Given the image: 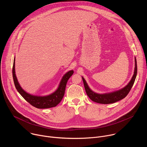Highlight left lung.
I'll list each match as a JSON object with an SVG mask.
<instances>
[{
    "label": "left lung",
    "mask_w": 147,
    "mask_h": 147,
    "mask_svg": "<svg viewBox=\"0 0 147 147\" xmlns=\"http://www.w3.org/2000/svg\"><path fill=\"white\" fill-rule=\"evenodd\" d=\"M137 73V61L135 57V67H134V74L130 81V82L127 84L123 88L113 91L111 92L108 93H105V94H98L96 92H94L88 86V84L87 83L86 80L83 77H82V79L83 81L84 86L86 91V93L88 97L94 102L96 103H102V104H109V103H113L116 102H117L127 95L129 92H130V90L131 89L134 82L135 81L136 76Z\"/></svg>",
    "instance_id": "8db88e82"
}]
</instances>
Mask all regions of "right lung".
Listing matches in <instances>:
<instances>
[{"mask_svg":"<svg viewBox=\"0 0 147 147\" xmlns=\"http://www.w3.org/2000/svg\"><path fill=\"white\" fill-rule=\"evenodd\" d=\"M73 73L74 71L71 70L67 71L63 76L57 90L52 94L45 96L34 95L27 92L20 86L16 75L15 57L14 59L13 66V78L16 88L19 94L25 99V100L30 103L31 105L38 109L51 108L52 107H55L57 105L63 98L66 84L68 80Z\"/></svg>","mask_w":147,"mask_h":147,"instance_id":"right-lung-1","label":"right lung"}]
</instances>
